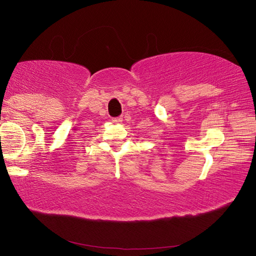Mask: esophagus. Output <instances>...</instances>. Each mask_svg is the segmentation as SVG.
<instances>
[{
	"label": "esophagus",
	"mask_w": 256,
	"mask_h": 256,
	"mask_svg": "<svg viewBox=\"0 0 256 256\" xmlns=\"http://www.w3.org/2000/svg\"><path fill=\"white\" fill-rule=\"evenodd\" d=\"M112 122H113V124H121V122H122V118H121V116H119V118H113Z\"/></svg>",
	"instance_id": "esophagus-1"
}]
</instances>
